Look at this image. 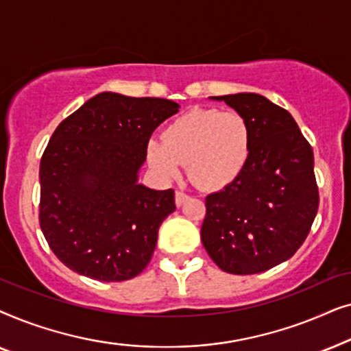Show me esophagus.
I'll use <instances>...</instances> for the list:
<instances>
[{
  "label": "esophagus",
  "instance_id": "esophagus-1",
  "mask_svg": "<svg viewBox=\"0 0 351 351\" xmlns=\"http://www.w3.org/2000/svg\"><path fill=\"white\" fill-rule=\"evenodd\" d=\"M186 199H189V195L184 193V191H176V204L177 206H182Z\"/></svg>",
  "mask_w": 351,
  "mask_h": 351
}]
</instances>
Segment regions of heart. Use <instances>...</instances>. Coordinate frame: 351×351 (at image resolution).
Listing matches in <instances>:
<instances>
[{
	"label": "heart",
	"instance_id": "heart-1",
	"mask_svg": "<svg viewBox=\"0 0 351 351\" xmlns=\"http://www.w3.org/2000/svg\"><path fill=\"white\" fill-rule=\"evenodd\" d=\"M251 156V129L237 112L195 108L176 118L162 138L147 143L148 165L162 180H176L186 165L203 190H220L241 176Z\"/></svg>",
	"mask_w": 351,
	"mask_h": 351
}]
</instances>
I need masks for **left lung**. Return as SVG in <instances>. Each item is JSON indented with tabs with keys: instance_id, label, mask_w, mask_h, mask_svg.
<instances>
[{
	"instance_id": "1",
	"label": "left lung",
	"mask_w": 351,
	"mask_h": 351,
	"mask_svg": "<svg viewBox=\"0 0 351 351\" xmlns=\"http://www.w3.org/2000/svg\"><path fill=\"white\" fill-rule=\"evenodd\" d=\"M251 129V156L241 176L206 196L201 241L220 270L254 275L287 261L308 237L319 195L313 150L287 110L267 97H220Z\"/></svg>"
}]
</instances>
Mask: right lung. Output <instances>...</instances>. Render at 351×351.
I'll return each mask as SVG.
<instances>
[{
  "mask_svg": "<svg viewBox=\"0 0 351 351\" xmlns=\"http://www.w3.org/2000/svg\"><path fill=\"white\" fill-rule=\"evenodd\" d=\"M179 104L94 95L52 134L40 162V227L57 258L80 275L126 281L148 265L174 190L138 184L147 143Z\"/></svg>",
  "mask_w": 351,
  "mask_h": 351,
  "instance_id": "obj_1",
  "label": "right lung"
}]
</instances>
